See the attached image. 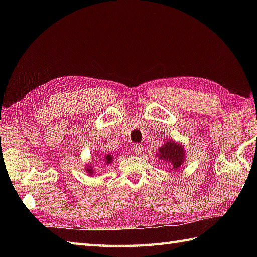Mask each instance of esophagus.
Segmentation results:
<instances>
[{
  "mask_svg": "<svg viewBox=\"0 0 257 257\" xmlns=\"http://www.w3.org/2000/svg\"><path fill=\"white\" fill-rule=\"evenodd\" d=\"M133 151H134L135 155L140 156L141 154H143V151H144V146L140 145V144H136L133 147Z\"/></svg>",
  "mask_w": 257,
  "mask_h": 257,
  "instance_id": "obj_1",
  "label": "esophagus"
}]
</instances>
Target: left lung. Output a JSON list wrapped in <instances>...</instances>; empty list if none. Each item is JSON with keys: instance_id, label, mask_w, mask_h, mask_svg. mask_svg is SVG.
I'll list each match as a JSON object with an SVG mask.
<instances>
[{"instance_id": "1", "label": "left lung", "mask_w": 257, "mask_h": 257, "mask_svg": "<svg viewBox=\"0 0 257 257\" xmlns=\"http://www.w3.org/2000/svg\"><path fill=\"white\" fill-rule=\"evenodd\" d=\"M157 157L167 165H170L172 170H178L182 163H184L187 154H185L183 145L169 139L159 147Z\"/></svg>"}]
</instances>
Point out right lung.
<instances>
[{
	"label": "right lung",
	"instance_id": "obj_1",
	"mask_svg": "<svg viewBox=\"0 0 257 257\" xmlns=\"http://www.w3.org/2000/svg\"><path fill=\"white\" fill-rule=\"evenodd\" d=\"M101 161H102V163H105V165H110V163H112V161H113V156L110 154H107L106 156H101V157H99V161H97V162H101ZM85 170L87 173L89 174V176H92V174L95 173L94 172L95 169H94V167H92V165H87Z\"/></svg>",
	"mask_w": 257,
	"mask_h": 257
}]
</instances>
